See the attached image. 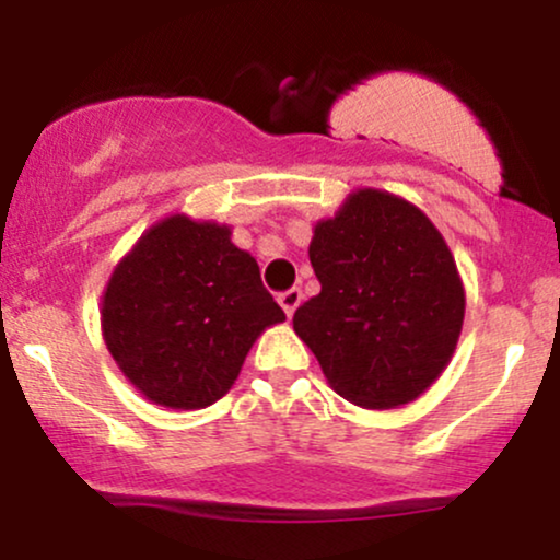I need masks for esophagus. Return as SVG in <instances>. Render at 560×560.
<instances>
[{"instance_id":"1","label":"esophagus","mask_w":560,"mask_h":560,"mask_svg":"<svg viewBox=\"0 0 560 560\" xmlns=\"http://www.w3.org/2000/svg\"><path fill=\"white\" fill-rule=\"evenodd\" d=\"M300 302H302V289L300 287H292V289H287V292L279 294V305L284 307L287 316H292V313L298 311Z\"/></svg>"}]
</instances>
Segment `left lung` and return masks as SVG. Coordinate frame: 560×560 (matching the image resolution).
<instances>
[{
  "instance_id": "left-lung-1",
  "label": "left lung",
  "mask_w": 560,
  "mask_h": 560,
  "mask_svg": "<svg viewBox=\"0 0 560 560\" xmlns=\"http://www.w3.org/2000/svg\"><path fill=\"white\" fill-rule=\"evenodd\" d=\"M320 281L292 324L324 376L361 408H395L445 371L464 326L466 292L453 253L416 205L358 189L316 223Z\"/></svg>"
}]
</instances>
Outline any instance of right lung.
Here are the masks:
<instances>
[{"mask_svg": "<svg viewBox=\"0 0 560 560\" xmlns=\"http://www.w3.org/2000/svg\"><path fill=\"white\" fill-rule=\"evenodd\" d=\"M284 311L249 253L213 221L171 215L141 234L102 294V337L147 400L208 408Z\"/></svg>", "mask_w": 560, "mask_h": 560, "instance_id": "obj_1", "label": "right lung"}]
</instances>
